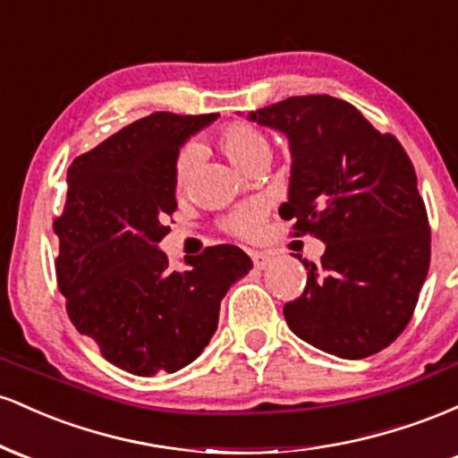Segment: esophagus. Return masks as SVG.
Returning a JSON list of instances; mask_svg holds the SVG:
<instances>
[{
  "instance_id": "34e87169",
  "label": "esophagus",
  "mask_w": 458,
  "mask_h": 458,
  "mask_svg": "<svg viewBox=\"0 0 458 458\" xmlns=\"http://www.w3.org/2000/svg\"><path fill=\"white\" fill-rule=\"evenodd\" d=\"M251 260H254V267L259 271H262V269H267V267L271 265V256L269 254H265V251H251Z\"/></svg>"
}]
</instances>
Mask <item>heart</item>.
Segmentation results:
<instances>
[{
    "instance_id": "b5f03b06",
    "label": "heart",
    "mask_w": 458,
    "mask_h": 458,
    "mask_svg": "<svg viewBox=\"0 0 458 458\" xmlns=\"http://www.w3.org/2000/svg\"><path fill=\"white\" fill-rule=\"evenodd\" d=\"M219 146L228 155V159L234 163L236 167L247 172L251 165L262 159L271 161V146L265 135L259 129L250 127V124H228L222 133H219ZM198 161V148L196 146H185L178 152L174 161V187L176 191H182L189 185L193 176V167ZM262 222V207L260 204H247V207L239 208L225 219V228L233 234L251 236L259 234Z\"/></svg>"
}]
</instances>
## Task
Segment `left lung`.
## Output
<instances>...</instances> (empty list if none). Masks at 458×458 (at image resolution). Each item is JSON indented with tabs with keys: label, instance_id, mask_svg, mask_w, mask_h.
Listing matches in <instances>:
<instances>
[{
	"label": "left lung",
	"instance_id": "8db88e82",
	"mask_svg": "<svg viewBox=\"0 0 458 458\" xmlns=\"http://www.w3.org/2000/svg\"><path fill=\"white\" fill-rule=\"evenodd\" d=\"M247 120L288 140L280 217L325 243L317 265L297 256L308 282L284 306L288 327L343 360L379 353L407 327L430 262L427 208L407 152L327 94L291 97Z\"/></svg>",
	"mask_w": 458,
	"mask_h": 458
}]
</instances>
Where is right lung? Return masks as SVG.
Segmentation results:
<instances>
[{"instance_id": "add662e5", "label": "right lung", "mask_w": 458, "mask_h": 458, "mask_svg": "<svg viewBox=\"0 0 458 458\" xmlns=\"http://www.w3.org/2000/svg\"><path fill=\"white\" fill-rule=\"evenodd\" d=\"M217 115L150 114L68 167L64 213L54 224L57 286L79 334L131 375L191 364L211 343L225 293L251 269L236 245L185 256L182 271L159 250L176 211L178 152Z\"/></svg>"}]
</instances>
